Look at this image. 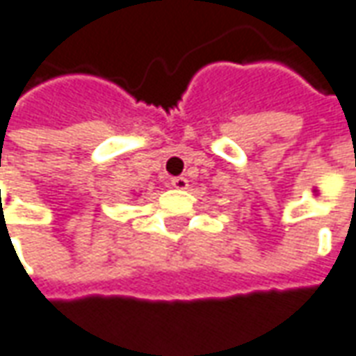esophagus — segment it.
I'll return each instance as SVG.
<instances>
[{"label":"esophagus","instance_id":"1","mask_svg":"<svg viewBox=\"0 0 356 356\" xmlns=\"http://www.w3.org/2000/svg\"><path fill=\"white\" fill-rule=\"evenodd\" d=\"M170 184H172V188H176V190H186L188 188V180L184 176H176V178L170 180Z\"/></svg>","mask_w":356,"mask_h":356}]
</instances>
